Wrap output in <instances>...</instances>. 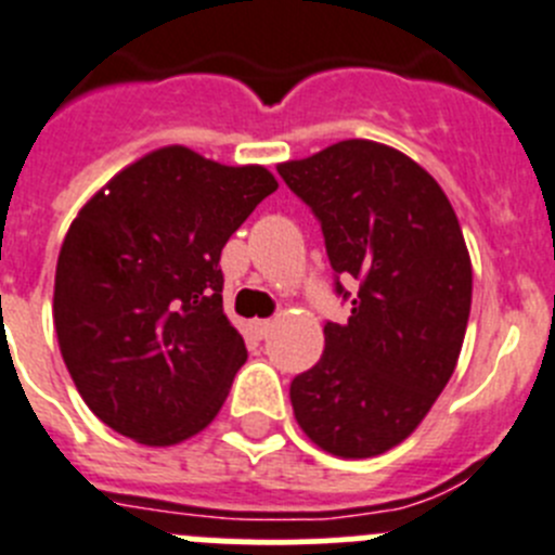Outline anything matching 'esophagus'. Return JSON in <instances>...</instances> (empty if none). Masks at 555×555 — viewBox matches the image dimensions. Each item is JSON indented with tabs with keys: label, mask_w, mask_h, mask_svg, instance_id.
<instances>
[{
	"label": "esophagus",
	"mask_w": 555,
	"mask_h": 555,
	"mask_svg": "<svg viewBox=\"0 0 555 555\" xmlns=\"http://www.w3.org/2000/svg\"><path fill=\"white\" fill-rule=\"evenodd\" d=\"M251 331H254V336H257V339H266V336L273 331V323H271V320H254Z\"/></svg>",
	"instance_id": "obj_1"
}]
</instances>
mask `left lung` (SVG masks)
Wrapping results in <instances>:
<instances>
[{
	"label": "left lung",
	"instance_id": "8db88e82",
	"mask_svg": "<svg viewBox=\"0 0 555 555\" xmlns=\"http://www.w3.org/2000/svg\"><path fill=\"white\" fill-rule=\"evenodd\" d=\"M279 175L323 227L336 293L359 284L348 323H325V350L289 383L298 427L345 460L395 449L447 388L470 314L474 271L452 202L413 158L345 139Z\"/></svg>",
	"mask_w": 555,
	"mask_h": 555
}]
</instances>
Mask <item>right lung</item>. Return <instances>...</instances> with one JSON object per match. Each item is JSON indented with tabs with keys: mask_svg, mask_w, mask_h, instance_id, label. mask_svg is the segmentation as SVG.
Instances as JSON below:
<instances>
[{
	"mask_svg": "<svg viewBox=\"0 0 555 555\" xmlns=\"http://www.w3.org/2000/svg\"><path fill=\"white\" fill-rule=\"evenodd\" d=\"M276 189L266 167L169 144L79 210L56 260L54 328L81 400L114 433L175 447L221 411L246 361L221 248Z\"/></svg>",
	"mask_w": 555,
	"mask_h": 555,
	"instance_id": "add662e5",
	"label": "right lung"
}]
</instances>
